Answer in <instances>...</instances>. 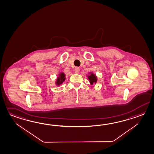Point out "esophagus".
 I'll return each mask as SVG.
<instances>
[{
	"label": "esophagus",
	"instance_id": "obj_1",
	"mask_svg": "<svg viewBox=\"0 0 154 154\" xmlns=\"http://www.w3.org/2000/svg\"><path fill=\"white\" fill-rule=\"evenodd\" d=\"M75 73H77V74L79 73V67L75 68Z\"/></svg>",
	"mask_w": 154,
	"mask_h": 154
}]
</instances>
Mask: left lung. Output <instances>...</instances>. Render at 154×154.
Listing matches in <instances>:
<instances>
[{
	"mask_svg": "<svg viewBox=\"0 0 154 154\" xmlns=\"http://www.w3.org/2000/svg\"><path fill=\"white\" fill-rule=\"evenodd\" d=\"M89 75H87V77L89 80V83L91 84V85H93L94 84H96L98 80L97 76L92 72H89Z\"/></svg>",
	"mask_w": 154,
	"mask_h": 154,
	"instance_id": "obj_1",
	"label": "left lung"
}]
</instances>
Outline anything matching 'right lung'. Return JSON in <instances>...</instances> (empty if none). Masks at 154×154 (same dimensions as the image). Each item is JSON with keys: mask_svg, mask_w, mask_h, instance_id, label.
Segmentation results:
<instances>
[{"mask_svg": "<svg viewBox=\"0 0 154 154\" xmlns=\"http://www.w3.org/2000/svg\"><path fill=\"white\" fill-rule=\"evenodd\" d=\"M66 79V75L63 72H59V74L57 75L56 81H55V85L57 86L61 85L63 82H65Z\"/></svg>", "mask_w": 154, "mask_h": 154, "instance_id": "right-lung-1", "label": "right lung"}]
</instances>
